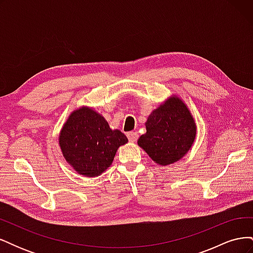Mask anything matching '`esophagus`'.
I'll list each match as a JSON object with an SVG mask.
<instances>
[{
    "label": "esophagus",
    "instance_id": "34e87169",
    "mask_svg": "<svg viewBox=\"0 0 253 253\" xmlns=\"http://www.w3.org/2000/svg\"><path fill=\"white\" fill-rule=\"evenodd\" d=\"M127 138L129 141H136L137 139H138V134H137L136 132H128L126 134Z\"/></svg>",
    "mask_w": 253,
    "mask_h": 253
}]
</instances>
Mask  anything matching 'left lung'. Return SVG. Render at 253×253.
<instances>
[{"instance_id": "1", "label": "left lung", "mask_w": 253, "mask_h": 253, "mask_svg": "<svg viewBox=\"0 0 253 253\" xmlns=\"http://www.w3.org/2000/svg\"><path fill=\"white\" fill-rule=\"evenodd\" d=\"M147 133L138 144L155 163L168 166L187 154L195 135V122L177 97H172L152 112L145 122Z\"/></svg>"}]
</instances>
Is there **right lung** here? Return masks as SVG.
Here are the masks:
<instances>
[{"instance_id": "obj_1", "label": "right lung", "mask_w": 253, "mask_h": 253, "mask_svg": "<svg viewBox=\"0 0 253 253\" xmlns=\"http://www.w3.org/2000/svg\"><path fill=\"white\" fill-rule=\"evenodd\" d=\"M59 142L67 163L78 173L93 177L108 169L127 138L118 129H111L101 115L82 108L68 118Z\"/></svg>"}]
</instances>
